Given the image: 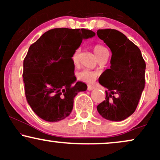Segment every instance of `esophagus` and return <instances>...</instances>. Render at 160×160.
I'll use <instances>...</instances> for the list:
<instances>
[{"label":"esophagus","instance_id":"esophagus-1","mask_svg":"<svg viewBox=\"0 0 160 160\" xmlns=\"http://www.w3.org/2000/svg\"><path fill=\"white\" fill-rule=\"evenodd\" d=\"M95 89V87L93 86H91V85H89L88 86V88H87V89L89 91H91V90H93V89Z\"/></svg>","mask_w":160,"mask_h":160}]
</instances>
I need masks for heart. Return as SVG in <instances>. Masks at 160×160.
Segmentation results:
<instances>
[{
	"mask_svg": "<svg viewBox=\"0 0 160 160\" xmlns=\"http://www.w3.org/2000/svg\"><path fill=\"white\" fill-rule=\"evenodd\" d=\"M93 50H94L95 54L96 55V56L98 57V58H99L101 56H102L104 53L108 52L107 48H105L103 46L99 44L95 45L94 48H93ZM79 53H80V50H79V49H77L74 52V55H73L72 61L74 64L78 63ZM78 77L80 80H82V81H85L87 82H92L95 80V78H96V74H95V72H93V71H89V70L88 69H84L78 73Z\"/></svg>",
	"mask_w": 160,
	"mask_h": 160,
	"instance_id": "heart-1",
	"label": "heart"
}]
</instances>
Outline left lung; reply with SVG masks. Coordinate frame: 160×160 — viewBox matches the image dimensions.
Masks as SVG:
<instances>
[{"instance_id":"obj_1","label":"left lung","mask_w":160,"mask_h":160,"mask_svg":"<svg viewBox=\"0 0 160 160\" xmlns=\"http://www.w3.org/2000/svg\"><path fill=\"white\" fill-rule=\"evenodd\" d=\"M97 34L112 52L111 67L98 79L107 90L106 100L97 106V110L106 120L122 121L136 109L144 89L146 64L138 47L122 33L99 29Z\"/></svg>"}]
</instances>
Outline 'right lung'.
<instances>
[{"label": "right lung", "mask_w": 160, "mask_h": 160, "mask_svg": "<svg viewBox=\"0 0 160 160\" xmlns=\"http://www.w3.org/2000/svg\"><path fill=\"white\" fill-rule=\"evenodd\" d=\"M95 33L87 29L54 28L30 46L23 62V81L27 102L40 118L58 122L70 115L74 98L86 91L76 82L72 56L83 39Z\"/></svg>", "instance_id": "add662e5"}]
</instances>
